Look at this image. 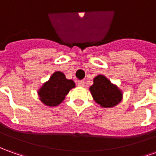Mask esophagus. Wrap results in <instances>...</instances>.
<instances>
[{"label":"esophagus","mask_w":156,"mask_h":156,"mask_svg":"<svg viewBox=\"0 0 156 156\" xmlns=\"http://www.w3.org/2000/svg\"><path fill=\"white\" fill-rule=\"evenodd\" d=\"M84 83H85V82H84L83 80H79V81H78V86L83 87V86H84Z\"/></svg>","instance_id":"obj_1"}]
</instances>
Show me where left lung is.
<instances>
[{"instance_id":"left-lung-1","label":"left lung","mask_w":156,"mask_h":156,"mask_svg":"<svg viewBox=\"0 0 156 156\" xmlns=\"http://www.w3.org/2000/svg\"><path fill=\"white\" fill-rule=\"evenodd\" d=\"M90 90L94 100L103 108H112L122 98L120 90L102 75L94 78V84L90 86Z\"/></svg>"}]
</instances>
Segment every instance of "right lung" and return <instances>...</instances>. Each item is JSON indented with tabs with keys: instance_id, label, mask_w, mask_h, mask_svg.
<instances>
[{
	"instance_id": "obj_1",
	"label": "right lung",
	"mask_w": 156,
	"mask_h": 156,
	"mask_svg": "<svg viewBox=\"0 0 156 156\" xmlns=\"http://www.w3.org/2000/svg\"><path fill=\"white\" fill-rule=\"evenodd\" d=\"M75 87L73 80L66 79L64 73L56 72L38 91L40 100L47 106H57L65 99L71 89Z\"/></svg>"
}]
</instances>
